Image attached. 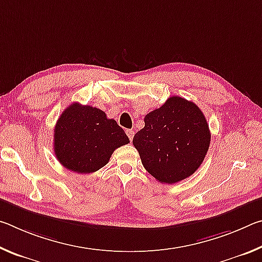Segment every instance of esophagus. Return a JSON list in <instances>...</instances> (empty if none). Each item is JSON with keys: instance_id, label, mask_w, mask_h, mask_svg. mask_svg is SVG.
I'll return each instance as SVG.
<instances>
[{"instance_id": "34e87169", "label": "esophagus", "mask_w": 262, "mask_h": 262, "mask_svg": "<svg viewBox=\"0 0 262 262\" xmlns=\"http://www.w3.org/2000/svg\"><path fill=\"white\" fill-rule=\"evenodd\" d=\"M126 134H127V136L129 137V141L132 142L133 141V136H134V130H132V129H126Z\"/></svg>"}]
</instances>
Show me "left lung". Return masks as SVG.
<instances>
[{"mask_svg": "<svg viewBox=\"0 0 262 262\" xmlns=\"http://www.w3.org/2000/svg\"><path fill=\"white\" fill-rule=\"evenodd\" d=\"M133 144L150 174L162 184H174L200 167L209 149L210 130L193 101L173 96L145 115Z\"/></svg>", "mask_w": 262, "mask_h": 262, "instance_id": "obj_1", "label": "left lung"}]
</instances>
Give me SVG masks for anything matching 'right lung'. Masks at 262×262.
I'll return each instance as SVG.
<instances>
[{"label": "right lung", "mask_w": 262, "mask_h": 262, "mask_svg": "<svg viewBox=\"0 0 262 262\" xmlns=\"http://www.w3.org/2000/svg\"><path fill=\"white\" fill-rule=\"evenodd\" d=\"M129 143L125 130L103 111L74 103L54 128V154L62 165L77 173H92L108 163L117 148Z\"/></svg>", "instance_id": "add662e5"}]
</instances>
